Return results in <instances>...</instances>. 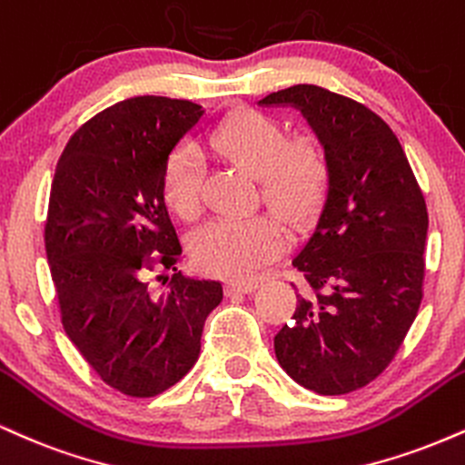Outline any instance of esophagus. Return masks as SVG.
I'll return each instance as SVG.
<instances>
[{"mask_svg": "<svg viewBox=\"0 0 465 465\" xmlns=\"http://www.w3.org/2000/svg\"><path fill=\"white\" fill-rule=\"evenodd\" d=\"M231 292L232 293H252L259 289V281L254 278H237V281H231Z\"/></svg>", "mask_w": 465, "mask_h": 465, "instance_id": "obj_1", "label": "esophagus"}]
</instances>
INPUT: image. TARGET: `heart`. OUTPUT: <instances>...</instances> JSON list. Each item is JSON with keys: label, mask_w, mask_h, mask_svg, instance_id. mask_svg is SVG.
Listing matches in <instances>:
<instances>
[{"label": "heart", "mask_w": 465, "mask_h": 465, "mask_svg": "<svg viewBox=\"0 0 465 465\" xmlns=\"http://www.w3.org/2000/svg\"><path fill=\"white\" fill-rule=\"evenodd\" d=\"M213 150L243 163L261 180L263 198L287 220L300 222L318 206L329 183L324 152L315 143L292 147L289 130L274 117L245 111L211 134ZM206 161L198 145L180 147L167 165V193L180 213L198 215L204 204ZM285 228L272 213L217 217L195 237V254L213 272L248 276L281 252Z\"/></svg>", "instance_id": "heart-1"}]
</instances>
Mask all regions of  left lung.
<instances>
[{
	"label": "left lung",
	"mask_w": 465,
	"mask_h": 465,
	"mask_svg": "<svg viewBox=\"0 0 465 465\" xmlns=\"http://www.w3.org/2000/svg\"><path fill=\"white\" fill-rule=\"evenodd\" d=\"M259 106L296 108L320 141L329 183L293 267L300 296L274 337L278 363L322 396L359 390L390 365L422 302L429 213L401 141L379 114L322 86L270 93Z\"/></svg>",
	"instance_id": "left-lung-1"
}]
</instances>
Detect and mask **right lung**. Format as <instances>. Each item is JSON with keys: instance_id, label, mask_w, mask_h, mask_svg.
I'll list each match as a JSON object with an SVG mask.
<instances>
[{"instance_id": "obj_1", "label": "right lung", "mask_w": 465, "mask_h": 465, "mask_svg": "<svg viewBox=\"0 0 465 465\" xmlns=\"http://www.w3.org/2000/svg\"><path fill=\"white\" fill-rule=\"evenodd\" d=\"M204 114L189 100L130 97L82 125L54 173L45 250L64 332L125 396L176 385L223 298L220 281L176 267L183 243L167 202L169 156Z\"/></svg>"}]
</instances>
